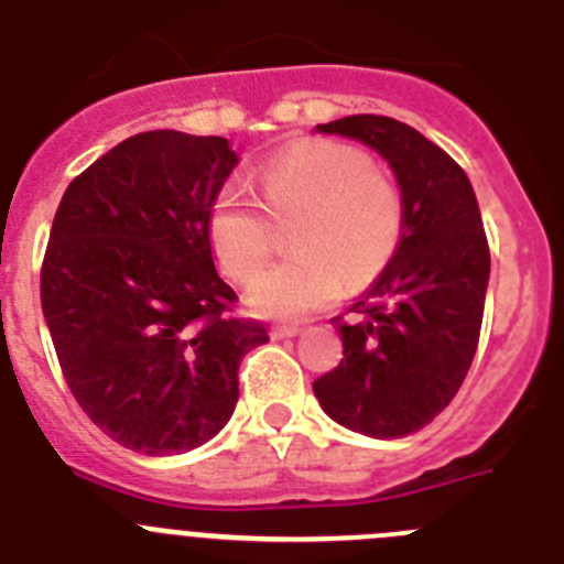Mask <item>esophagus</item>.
<instances>
[{"label": "esophagus", "mask_w": 564, "mask_h": 564, "mask_svg": "<svg viewBox=\"0 0 564 564\" xmlns=\"http://www.w3.org/2000/svg\"><path fill=\"white\" fill-rule=\"evenodd\" d=\"M271 336L273 338H293V336H299V327L296 325H279V327H273Z\"/></svg>", "instance_id": "obj_1"}]
</instances>
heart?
Returning a JSON list of instances; mask_svg holds the SVG:
<instances>
[{
    "instance_id": "obj_1",
    "label": "heart",
    "mask_w": 564,
    "mask_h": 564,
    "mask_svg": "<svg viewBox=\"0 0 564 564\" xmlns=\"http://www.w3.org/2000/svg\"><path fill=\"white\" fill-rule=\"evenodd\" d=\"M259 200L276 223L296 217V257L268 271L248 293L259 316L302 318L336 302L344 273L352 285L376 276L395 253L403 200L395 183L370 169L367 154L336 141H299L257 174ZM208 242L223 271L251 282L273 253L265 213L239 186L217 194L208 214Z\"/></svg>"
}]
</instances>
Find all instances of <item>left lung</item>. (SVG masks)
I'll return each mask as SVG.
<instances>
[{
    "label": "left lung",
    "mask_w": 564,
    "mask_h": 564,
    "mask_svg": "<svg viewBox=\"0 0 564 564\" xmlns=\"http://www.w3.org/2000/svg\"><path fill=\"white\" fill-rule=\"evenodd\" d=\"M316 132L352 138L390 163L403 231L350 307L358 316H338L344 358L313 381V392L344 430L406 437L449 406L475 358L491 271L480 206L449 154L395 118L347 115Z\"/></svg>",
    "instance_id": "1"
}]
</instances>
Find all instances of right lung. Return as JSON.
I'll list each match as a JSON object with an SVG mask.
<instances>
[{"instance_id": "add662e5", "label": "right lung", "mask_w": 564, "mask_h": 564, "mask_svg": "<svg viewBox=\"0 0 564 564\" xmlns=\"http://www.w3.org/2000/svg\"><path fill=\"white\" fill-rule=\"evenodd\" d=\"M239 163L226 138L132 134L69 183L50 228L42 311L78 406L115 443L183 455L234 415L237 370L268 341L228 316L208 214Z\"/></svg>"}]
</instances>
